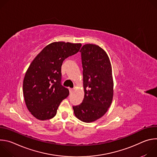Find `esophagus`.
I'll use <instances>...</instances> for the list:
<instances>
[{
  "instance_id": "esophagus-1",
  "label": "esophagus",
  "mask_w": 157,
  "mask_h": 157,
  "mask_svg": "<svg viewBox=\"0 0 157 157\" xmlns=\"http://www.w3.org/2000/svg\"><path fill=\"white\" fill-rule=\"evenodd\" d=\"M69 91H70V93H72L73 91V89L72 88H69Z\"/></svg>"
}]
</instances>
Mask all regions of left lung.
Segmentation results:
<instances>
[{"instance_id":"8db88e82","label":"left lung","mask_w":157,"mask_h":157,"mask_svg":"<svg viewBox=\"0 0 157 157\" xmlns=\"http://www.w3.org/2000/svg\"><path fill=\"white\" fill-rule=\"evenodd\" d=\"M81 54L84 97L81 104L73 106L75 116L84 122L102 117L113 99L114 82L111 64L106 52L94 44H86Z\"/></svg>"}]
</instances>
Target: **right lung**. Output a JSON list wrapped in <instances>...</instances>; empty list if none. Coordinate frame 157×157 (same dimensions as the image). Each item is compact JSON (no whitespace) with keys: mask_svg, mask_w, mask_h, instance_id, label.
<instances>
[{"mask_svg":"<svg viewBox=\"0 0 157 157\" xmlns=\"http://www.w3.org/2000/svg\"><path fill=\"white\" fill-rule=\"evenodd\" d=\"M81 47V43L53 42L31 63L24 77L23 92L29 110L37 119L54 117L61 102L68 96L69 90L61 83V66Z\"/></svg>","mask_w":157,"mask_h":157,"instance_id":"right-lung-1","label":"right lung"}]
</instances>
